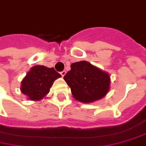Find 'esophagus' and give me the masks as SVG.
I'll return each mask as SVG.
<instances>
[{
    "mask_svg": "<svg viewBox=\"0 0 146 146\" xmlns=\"http://www.w3.org/2000/svg\"><path fill=\"white\" fill-rule=\"evenodd\" d=\"M66 71H65V70H63L62 72H61V75H62V76H64L65 75H66Z\"/></svg>",
    "mask_w": 146,
    "mask_h": 146,
    "instance_id": "1",
    "label": "esophagus"
}]
</instances>
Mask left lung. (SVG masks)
Returning a JSON list of instances; mask_svg holds the SVG:
<instances>
[{"label":"left lung","instance_id":"8db88e82","mask_svg":"<svg viewBox=\"0 0 146 146\" xmlns=\"http://www.w3.org/2000/svg\"><path fill=\"white\" fill-rule=\"evenodd\" d=\"M71 70L64 76L73 98L82 103H92L104 98L110 90L111 77L86 61L71 65Z\"/></svg>","mask_w":146,"mask_h":146}]
</instances>
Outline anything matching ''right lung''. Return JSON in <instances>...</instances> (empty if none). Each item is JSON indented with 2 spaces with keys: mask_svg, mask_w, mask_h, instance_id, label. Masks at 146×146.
Here are the masks:
<instances>
[{
  "mask_svg": "<svg viewBox=\"0 0 146 146\" xmlns=\"http://www.w3.org/2000/svg\"><path fill=\"white\" fill-rule=\"evenodd\" d=\"M61 76L54 68L35 66L21 81L20 91L29 100H41L48 94L54 80Z\"/></svg>",
  "mask_w": 146,
  "mask_h": 146,
  "instance_id": "add662e5",
  "label": "right lung"
}]
</instances>
